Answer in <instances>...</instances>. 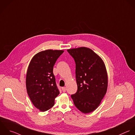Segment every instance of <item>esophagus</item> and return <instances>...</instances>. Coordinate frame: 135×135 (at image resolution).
<instances>
[{"mask_svg":"<svg viewBox=\"0 0 135 135\" xmlns=\"http://www.w3.org/2000/svg\"><path fill=\"white\" fill-rule=\"evenodd\" d=\"M62 91L63 93H65L66 91V87H62Z\"/></svg>","mask_w":135,"mask_h":135,"instance_id":"obj_1","label":"esophagus"}]
</instances>
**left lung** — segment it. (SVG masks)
I'll list each match as a JSON object with an SVG mask.
<instances>
[{
    "label": "left lung",
    "mask_w": 135,
    "mask_h": 135,
    "mask_svg": "<svg viewBox=\"0 0 135 135\" xmlns=\"http://www.w3.org/2000/svg\"><path fill=\"white\" fill-rule=\"evenodd\" d=\"M76 64L77 91L71 97L82 113L94 111L105 95L108 76L105 64L93 50L87 47L68 49Z\"/></svg>",
    "instance_id": "obj_1"
}]
</instances>
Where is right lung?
Wrapping results in <instances>:
<instances>
[{"label": "right lung", "mask_w": 135, "mask_h": 135, "mask_svg": "<svg viewBox=\"0 0 135 135\" xmlns=\"http://www.w3.org/2000/svg\"><path fill=\"white\" fill-rule=\"evenodd\" d=\"M64 51H42L33 57L29 65L26 80L27 91L33 105L41 112L50 109L59 94L53 68Z\"/></svg>", "instance_id": "right-lung-1"}]
</instances>
